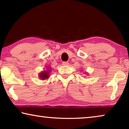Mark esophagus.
<instances>
[{
	"label": "esophagus",
	"mask_w": 129,
	"mask_h": 129,
	"mask_svg": "<svg viewBox=\"0 0 129 129\" xmlns=\"http://www.w3.org/2000/svg\"><path fill=\"white\" fill-rule=\"evenodd\" d=\"M62 64L64 65V66H68L69 63L67 62V61H63V62L62 63Z\"/></svg>",
	"instance_id": "1"
}]
</instances>
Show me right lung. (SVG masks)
<instances>
[{"label":"right lung","mask_w":129,"mask_h":129,"mask_svg":"<svg viewBox=\"0 0 129 129\" xmlns=\"http://www.w3.org/2000/svg\"><path fill=\"white\" fill-rule=\"evenodd\" d=\"M49 71H50V70H49V71H45V72H42V73H40L39 75V77L41 78L42 79H43V80H45V79H47V78L49 77Z\"/></svg>","instance_id":"add662e5"}]
</instances>
